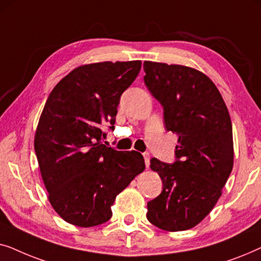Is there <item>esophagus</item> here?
<instances>
[{
	"mask_svg": "<svg viewBox=\"0 0 261 261\" xmlns=\"http://www.w3.org/2000/svg\"><path fill=\"white\" fill-rule=\"evenodd\" d=\"M144 158H145V164H146V167L149 166V153H144Z\"/></svg>",
	"mask_w": 261,
	"mask_h": 261,
	"instance_id": "esophagus-1",
	"label": "esophagus"
}]
</instances>
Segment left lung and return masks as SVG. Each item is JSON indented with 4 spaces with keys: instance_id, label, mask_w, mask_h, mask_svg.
Instances as JSON below:
<instances>
[{
    "instance_id": "obj_1",
    "label": "left lung",
    "mask_w": 261,
    "mask_h": 261,
    "mask_svg": "<svg viewBox=\"0 0 261 261\" xmlns=\"http://www.w3.org/2000/svg\"><path fill=\"white\" fill-rule=\"evenodd\" d=\"M145 84L164 108L166 130L178 135L172 164L151 159L163 191L147 203V220L166 231L198 224L219 201L233 170L229 113L215 84L183 65L145 62Z\"/></svg>"
}]
</instances>
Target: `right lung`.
<instances>
[{"instance_id":"right-lung-1","label":"right lung","mask_w":261,"mask_h":261,"mask_svg":"<svg viewBox=\"0 0 261 261\" xmlns=\"http://www.w3.org/2000/svg\"><path fill=\"white\" fill-rule=\"evenodd\" d=\"M140 69V60L80 66L45 103L34 149L48 201L66 222L88 228L109 221L116 195L145 170L141 153L102 144L103 126L114 130L121 95Z\"/></svg>"}]
</instances>
